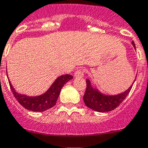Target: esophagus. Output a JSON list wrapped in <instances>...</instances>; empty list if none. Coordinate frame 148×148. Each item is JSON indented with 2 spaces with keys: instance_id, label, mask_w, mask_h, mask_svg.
Listing matches in <instances>:
<instances>
[{
  "instance_id": "esophagus-1",
  "label": "esophagus",
  "mask_w": 148,
  "mask_h": 148,
  "mask_svg": "<svg viewBox=\"0 0 148 148\" xmlns=\"http://www.w3.org/2000/svg\"><path fill=\"white\" fill-rule=\"evenodd\" d=\"M84 71L83 69H79L77 70L74 73V77L76 78H81V77H84Z\"/></svg>"
}]
</instances>
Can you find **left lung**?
I'll use <instances>...</instances> for the list:
<instances>
[{"label":"left lung","instance_id":"8db88e82","mask_svg":"<svg viewBox=\"0 0 148 148\" xmlns=\"http://www.w3.org/2000/svg\"><path fill=\"white\" fill-rule=\"evenodd\" d=\"M132 44L135 49H136L135 43L132 41ZM86 88L83 97L84 102L88 107L99 112H110L117 108L129 95L132 87V85L127 90L122 94L114 95V96H107L100 93L98 89H93V87L91 86L89 79H86Z\"/></svg>","mask_w":148,"mask_h":148}]
</instances>
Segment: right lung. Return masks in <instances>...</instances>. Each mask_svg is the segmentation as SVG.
Wrapping results in <instances>:
<instances>
[{
    "label": "right lung",
    "mask_w": 148,
    "mask_h": 148,
    "mask_svg": "<svg viewBox=\"0 0 148 148\" xmlns=\"http://www.w3.org/2000/svg\"><path fill=\"white\" fill-rule=\"evenodd\" d=\"M71 79H73V77L70 74L60 76L56 79L47 92L38 97H28L24 95H20L15 91L10 81L9 85L13 96L24 108L33 112H44L56 104L62 88Z\"/></svg>",
    "instance_id": "add662e5"
}]
</instances>
